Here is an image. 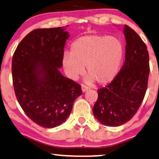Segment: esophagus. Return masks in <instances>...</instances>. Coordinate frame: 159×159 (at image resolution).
Returning a JSON list of instances; mask_svg holds the SVG:
<instances>
[{
	"label": "esophagus",
	"mask_w": 159,
	"mask_h": 159,
	"mask_svg": "<svg viewBox=\"0 0 159 159\" xmlns=\"http://www.w3.org/2000/svg\"><path fill=\"white\" fill-rule=\"evenodd\" d=\"M81 89H82V92H85L88 91V90L89 89V87H88V86H86L85 85H82L81 86Z\"/></svg>",
	"instance_id": "esophagus-1"
}]
</instances>
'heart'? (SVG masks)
<instances>
[{"mask_svg": "<svg viewBox=\"0 0 159 159\" xmlns=\"http://www.w3.org/2000/svg\"><path fill=\"white\" fill-rule=\"evenodd\" d=\"M123 56V45L117 38L86 35L72 44L70 54H65L62 65L71 79L83 75L86 67L89 74L85 78L86 83L95 81L99 85H106L119 73Z\"/></svg>", "mask_w": 159, "mask_h": 159, "instance_id": "1", "label": "heart"}]
</instances>
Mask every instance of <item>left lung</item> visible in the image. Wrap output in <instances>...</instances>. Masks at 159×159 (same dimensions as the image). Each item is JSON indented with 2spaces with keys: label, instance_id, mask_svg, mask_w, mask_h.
I'll return each mask as SVG.
<instances>
[{
  "label": "left lung",
  "instance_id": "left-lung-1",
  "mask_svg": "<svg viewBox=\"0 0 159 159\" xmlns=\"http://www.w3.org/2000/svg\"><path fill=\"white\" fill-rule=\"evenodd\" d=\"M125 60L111 83L98 89L92 111L106 126H120L131 119L141 106L148 87L149 55L141 38L131 28L124 25Z\"/></svg>",
  "mask_w": 159,
  "mask_h": 159
}]
</instances>
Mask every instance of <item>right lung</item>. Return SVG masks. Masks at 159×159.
<instances>
[{"label": "right lung", "instance_id": "right-lung-1", "mask_svg": "<svg viewBox=\"0 0 159 159\" xmlns=\"http://www.w3.org/2000/svg\"><path fill=\"white\" fill-rule=\"evenodd\" d=\"M69 37L65 27L36 29L23 38L12 58L18 103L32 121L43 128L65 122L82 94L81 86L59 70Z\"/></svg>", "mask_w": 159, "mask_h": 159}]
</instances>
